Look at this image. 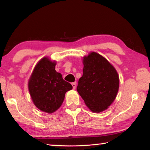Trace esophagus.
<instances>
[{
    "label": "esophagus",
    "instance_id": "1",
    "mask_svg": "<svg viewBox=\"0 0 150 150\" xmlns=\"http://www.w3.org/2000/svg\"><path fill=\"white\" fill-rule=\"evenodd\" d=\"M71 85H72V86H73V89H75V88H76V83H75V82H74V83H71Z\"/></svg>",
    "mask_w": 150,
    "mask_h": 150
}]
</instances>
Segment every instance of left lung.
Listing matches in <instances>:
<instances>
[{
	"instance_id": "obj_1",
	"label": "left lung",
	"mask_w": 150,
	"mask_h": 150,
	"mask_svg": "<svg viewBox=\"0 0 150 150\" xmlns=\"http://www.w3.org/2000/svg\"><path fill=\"white\" fill-rule=\"evenodd\" d=\"M83 65L77 91L91 111L100 112L115 99L119 88L118 73L105 57L96 52L83 58Z\"/></svg>"
}]
</instances>
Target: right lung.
<instances>
[{
    "label": "right lung",
    "mask_w": 150,
    "mask_h": 150,
    "mask_svg": "<svg viewBox=\"0 0 150 150\" xmlns=\"http://www.w3.org/2000/svg\"><path fill=\"white\" fill-rule=\"evenodd\" d=\"M55 63L44 57L35 65L28 82L29 92L40 110L52 113L62 105L65 93L73 88L55 69Z\"/></svg>",
    "instance_id": "1"
}]
</instances>
